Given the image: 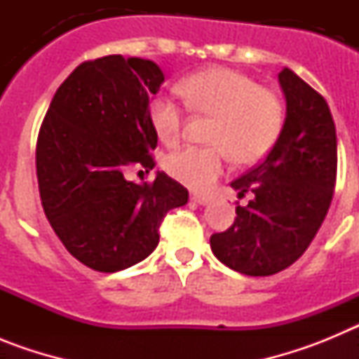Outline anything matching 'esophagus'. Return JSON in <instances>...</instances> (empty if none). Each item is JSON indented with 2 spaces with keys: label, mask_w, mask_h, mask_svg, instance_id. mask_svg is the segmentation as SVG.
<instances>
[{
  "label": "esophagus",
  "mask_w": 359,
  "mask_h": 359,
  "mask_svg": "<svg viewBox=\"0 0 359 359\" xmlns=\"http://www.w3.org/2000/svg\"><path fill=\"white\" fill-rule=\"evenodd\" d=\"M190 201L198 203V205H207V203L210 201V198H208V196H205V194H192V196H190Z\"/></svg>",
  "instance_id": "34e87169"
}]
</instances>
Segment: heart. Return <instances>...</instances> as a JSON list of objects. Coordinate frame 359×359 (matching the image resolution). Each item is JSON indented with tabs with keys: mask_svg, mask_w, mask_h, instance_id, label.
<instances>
[{
	"mask_svg": "<svg viewBox=\"0 0 359 359\" xmlns=\"http://www.w3.org/2000/svg\"><path fill=\"white\" fill-rule=\"evenodd\" d=\"M177 93L190 111L212 116L208 142L187 145L167 158L165 169L192 189H207L226 172L231 156L237 163L261 160L280 136L286 109L273 90L230 68H207L177 84ZM151 126L165 145H174L183 133L185 109L169 97L149 104Z\"/></svg>",
	"mask_w": 359,
	"mask_h": 359,
	"instance_id": "b5f03b06",
	"label": "heart"
}]
</instances>
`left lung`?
Returning <instances> with one entry per match:
<instances>
[{
    "mask_svg": "<svg viewBox=\"0 0 359 359\" xmlns=\"http://www.w3.org/2000/svg\"><path fill=\"white\" fill-rule=\"evenodd\" d=\"M286 120L268 156L231 187L253 198L236 207V221L210 237L214 255L250 277L293 264L315 239L334 194L336 128L325 98L290 68L278 73Z\"/></svg>",
    "mask_w": 359,
    "mask_h": 359,
    "instance_id": "1",
    "label": "left lung"
}]
</instances>
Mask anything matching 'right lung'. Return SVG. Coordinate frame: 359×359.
Wrapping results in <instances>:
<instances>
[{"label": "right lung", "instance_id": "1", "mask_svg": "<svg viewBox=\"0 0 359 359\" xmlns=\"http://www.w3.org/2000/svg\"><path fill=\"white\" fill-rule=\"evenodd\" d=\"M163 73L147 59L84 61L59 86L41 123L36 169L53 231L77 261L115 273L151 255L167 212L189 190L165 172L142 185L129 167L151 170L158 136L149 102Z\"/></svg>", "mask_w": 359, "mask_h": 359}]
</instances>
